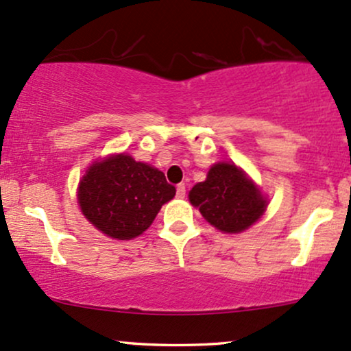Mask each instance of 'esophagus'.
<instances>
[{"mask_svg":"<svg viewBox=\"0 0 351 351\" xmlns=\"http://www.w3.org/2000/svg\"><path fill=\"white\" fill-rule=\"evenodd\" d=\"M184 195H186V188H184V184H178L176 186V198L183 199Z\"/></svg>","mask_w":351,"mask_h":351,"instance_id":"esophagus-1","label":"esophagus"}]
</instances>
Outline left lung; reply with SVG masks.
Wrapping results in <instances>:
<instances>
[{"instance_id":"8db88e82","label":"left lung","mask_w":351,"mask_h":351,"mask_svg":"<svg viewBox=\"0 0 351 351\" xmlns=\"http://www.w3.org/2000/svg\"><path fill=\"white\" fill-rule=\"evenodd\" d=\"M188 198L209 224L228 234L251 228L267 208L256 183L231 162L213 165L206 180L196 183Z\"/></svg>"}]
</instances>
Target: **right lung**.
Wrapping results in <instances>:
<instances>
[{
    "instance_id": "1",
    "label": "right lung",
    "mask_w": 351,
    "mask_h": 351,
    "mask_svg": "<svg viewBox=\"0 0 351 351\" xmlns=\"http://www.w3.org/2000/svg\"><path fill=\"white\" fill-rule=\"evenodd\" d=\"M175 193L162 171L119 153L88 167L79 181L77 199L82 215L100 232L128 241L150 228Z\"/></svg>"
}]
</instances>
